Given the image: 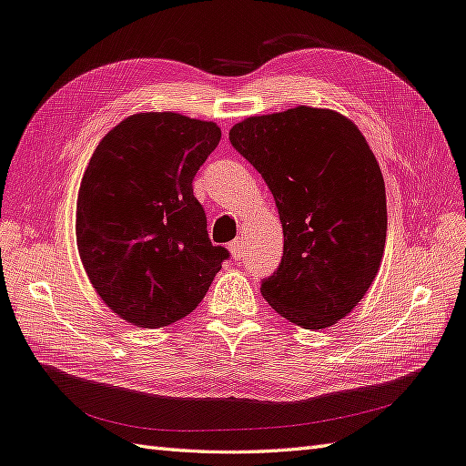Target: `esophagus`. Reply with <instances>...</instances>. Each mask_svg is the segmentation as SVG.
I'll list each match as a JSON object with an SVG mask.
<instances>
[{"label":"esophagus","mask_w":466,"mask_h":466,"mask_svg":"<svg viewBox=\"0 0 466 466\" xmlns=\"http://www.w3.org/2000/svg\"><path fill=\"white\" fill-rule=\"evenodd\" d=\"M243 248H245V247H243V241H241V239H235L233 243H229V251H231L233 258H237V260L243 258V255H245Z\"/></svg>","instance_id":"esophagus-1"}]
</instances>
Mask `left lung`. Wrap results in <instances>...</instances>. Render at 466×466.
<instances>
[{"instance_id":"1","label":"left lung","mask_w":466,"mask_h":466,"mask_svg":"<svg viewBox=\"0 0 466 466\" xmlns=\"http://www.w3.org/2000/svg\"><path fill=\"white\" fill-rule=\"evenodd\" d=\"M233 147L263 176L285 235L280 265L260 292L306 330L342 320L376 279L388 233L385 184L360 128L330 108L248 116Z\"/></svg>"}]
</instances>
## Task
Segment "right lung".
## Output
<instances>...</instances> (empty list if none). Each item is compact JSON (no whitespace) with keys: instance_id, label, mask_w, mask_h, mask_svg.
<instances>
[{"instance_id":"add662e5","label":"right lung","mask_w":466,"mask_h":466,"mask_svg":"<svg viewBox=\"0 0 466 466\" xmlns=\"http://www.w3.org/2000/svg\"><path fill=\"white\" fill-rule=\"evenodd\" d=\"M219 140L215 122L138 112L90 156L76 199V247L90 285L122 320L164 328L184 319L229 257L211 245L191 187Z\"/></svg>"}]
</instances>
